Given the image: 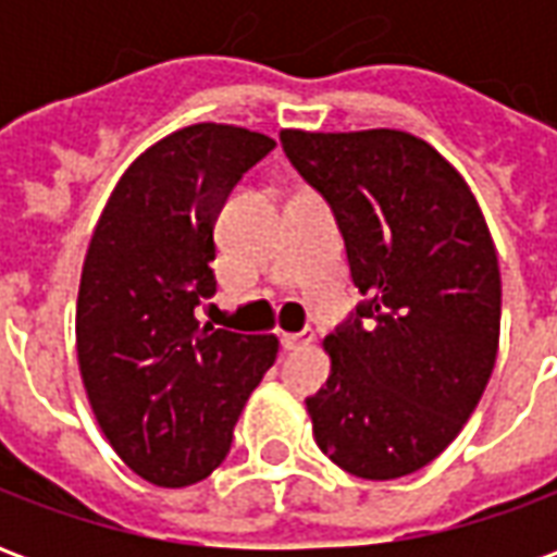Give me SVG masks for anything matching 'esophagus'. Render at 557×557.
Instances as JSON below:
<instances>
[{
  "instance_id": "34e87169",
  "label": "esophagus",
  "mask_w": 557,
  "mask_h": 557,
  "mask_svg": "<svg viewBox=\"0 0 557 557\" xmlns=\"http://www.w3.org/2000/svg\"><path fill=\"white\" fill-rule=\"evenodd\" d=\"M313 339H315L313 327H304V331H295V334H280V346H283L286 351H298V349H307Z\"/></svg>"
}]
</instances>
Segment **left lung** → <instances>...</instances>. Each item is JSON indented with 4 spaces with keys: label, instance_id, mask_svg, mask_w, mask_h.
Returning <instances> with one entry per match:
<instances>
[{
    "label": "left lung",
    "instance_id": "8db88e82",
    "mask_svg": "<svg viewBox=\"0 0 557 557\" xmlns=\"http://www.w3.org/2000/svg\"><path fill=\"white\" fill-rule=\"evenodd\" d=\"M283 151L331 208L363 298L325 339L307 397L315 444L343 471H418L478 409L502 327L486 220L447 160L403 131H283Z\"/></svg>",
    "mask_w": 557,
    "mask_h": 557
}]
</instances>
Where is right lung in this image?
Wrapping results in <instances>:
<instances>
[{
	"instance_id": "add662e5",
	"label": "right lung",
	"mask_w": 557,
	"mask_h": 557,
	"mask_svg": "<svg viewBox=\"0 0 557 557\" xmlns=\"http://www.w3.org/2000/svg\"><path fill=\"white\" fill-rule=\"evenodd\" d=\"M277 146L256 131H175L115 184L77 298V358L113 450L158 486H190L226 459L235 420L277 339L196 322L218 292L214 223L244 172Z\"/></svg>"
}]
</instances>
